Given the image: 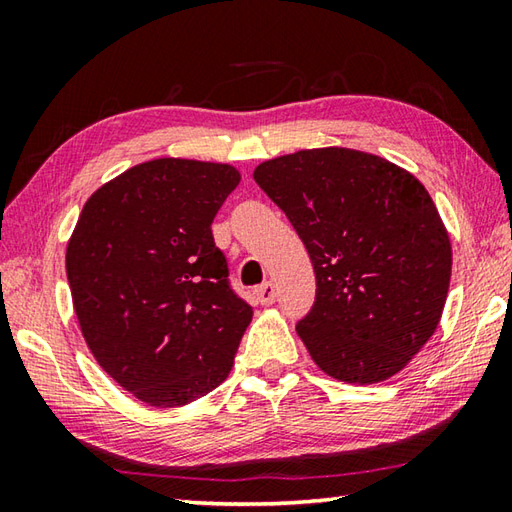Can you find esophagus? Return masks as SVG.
<instances>
[{"instance_id":"34e87169","label":"esophagus","mask_w":512,"mask_h":512,"mask_svg":"<svg viewBox=\"0 0 512 512\" xmlns=\"http://www.w3.org/2000/svg\"><path fill=\"white\" fill-rule=\"evenodd\" d=\"M255 297H257L259 303H262V306H270V303H275V297H277L275 284H270V281H266V284L255 288Z\"/></svg>"}]
</instances>
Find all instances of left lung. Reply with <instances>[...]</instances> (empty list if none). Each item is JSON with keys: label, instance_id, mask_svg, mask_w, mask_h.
I'll return each mask as SVG.
<instances>
[{"label": "left lung", "instance_id": "left-lung-1", "mask_svg": "<svg viewBox=\"0 0 512 512\" xmlns=\"http://www.w3.org/2000/svg\"><path fill=\"white\" fill-rule=\"evenodd\" d=\"M253 178L317 275L297 323L312 361L356 385L400 372L436 332L451 281L449 233L427 189L389 160L343 147L266 160Z\"/></svg>", "mask_w": 512, "mask_h": 512}]
</instances>
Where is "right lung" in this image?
<instances>
[{"instance_id": "add662e5", "label": "right lung", "mask_w": 512, "mask_h": 512, "mask_svg": "<svg viewBox=\"0 0 512 512\" xmlns=\"http://www.w3.org/2000/svg\"><path fill=\"white\" fill-rule=\"evenodd\" d=\"M237 184L231 165L149 160L92 193L70 237L65 270L85 343L151 407L220 385L253 319L211 231Z\"/></svg>"}]
</instances>
